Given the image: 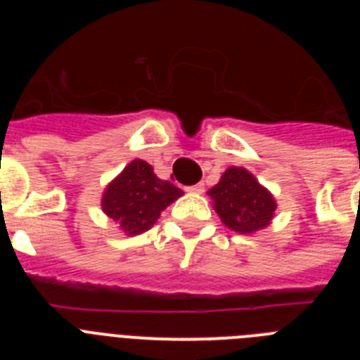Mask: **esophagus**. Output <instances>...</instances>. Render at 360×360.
<instances>
[{
  "label": "esophagus",
  "instance_id": "1",
  "mask_svg": "<svg viewBox=\"0 0 360 360\" xmlns=\"http://www.w3.org/2000/svg\"><path fill=\"white\" fill-rule=\"evenodd\" d=\"M187 191H189V193H196V195H202L203 191H205V186H203V184L200 182V184H196V186L187 187Z\"/></svg>",
  "mask_w": 360,
  "mask_h": 360
}]
</instances>
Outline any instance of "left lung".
Returning <instances> with one entry per match:
<instances>
[{
    "label": "left lung",
    "instance_id": "obj_1",
    "mask_svg": "<svg viewBox=\"0 0 360 360\" xmlns=\"http://www.w3.org/2000/svg\"><path fill=\"white\" fill-rule=\"evenodd\" d=\"M212 207L225 227L240 234H252L270 225L276 212V200L243 167H229L219 182L207 193Z\"/></svg>",
    "mask_w": 360,
    "mask_h": 360
}]
</instances>
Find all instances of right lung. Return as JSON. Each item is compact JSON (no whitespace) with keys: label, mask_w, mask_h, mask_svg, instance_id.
Masks as SVG:
<instances>
[{"label":"right lung","mask_w":360,"mask_h":360,"mask_svg":"<svg viewBox=\"0 0 360 360\" xmlns=\"http://www.w3.org/2000/svg\"><path fill=\"white\" fill-rule=\"evenodd\" d=\"M182 195V189L160 180L148 162L136 158L108 184L101 205L128 236H136L149 231L160 212Z\"/></svg>","instance_id":"1"}]
</instances>
